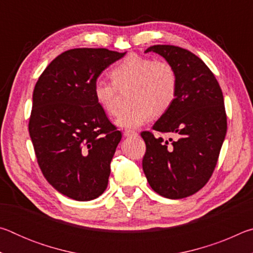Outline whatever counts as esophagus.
<instances>
[{"instance_id": "34e87169", "label": "esophagus", "mask_w": 253, "mask_h": 253, "mask_svg": "<svg viewBox=\"0 0 253 253\" xmlns=\"http://www.w3.org/2000/svg\"><path fill=\"white\" fill-rule=\"evenodd\" d=\"M124 135H125L126 137H136V136H138V132L135 131V130L127 129V130L124 131Z\"/></svg>"}]
</instances>
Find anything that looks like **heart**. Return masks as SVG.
<instances>
[{
    "label": "heart",
    "instance_id": "1",
    "mask_svg": "<svg viewBox=\"0 0 253 253\" xmlns=\"http://www.w3.org/2000/svg\"><path fill=\"white\" fill-rule=\"evenodd\" d=\"M112 81L98 79L93 84L97 104L107 114L117 111L118 88L132 85L134 106L118 114L115 124L122 128H136L149 122L154 111L163 114L173 105L177 93L176 70L168 61L129 54L110 71Z\"/></svg>",
    "mask_w": 253,
    "mask_h": 253
}]
</instances>
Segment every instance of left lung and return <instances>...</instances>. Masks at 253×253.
<instances>
[{
  "label": "left lung",
  "instance_id": "1",
  "mask_svg": "<svg viewBox=\"0 0 253 253\" xmlns=\"http://www.w3.org/2000/svg\"><path fill=\"white\" fill-rule=\"evenodd\" d=\"M162 55L176 70L178 87L173 105L153 129L143 131L146 144L143 170L149 185L172 200L200 191L215 169L226 134V115L220 84L198 55L175 45L157 44L145 52Z\"/></svg>",
  "mask_w": 253,
  "mask_h": 253
}]
</instances>
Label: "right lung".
<instances>
[{
    "instance_id": "right-lung-1",
    "label": "right lung",
    "mask_w": 253,
    "mask_h": 253,
    "mask_svg": "<svg viewBox=\"0 0 253 253\" xmlns=\"http://www.w3.org/2000/svg\"><path fill=\"white\" fill-rule=\"evenodd\" d=\"M126 52L78 48L50 62L37 81L29 132L42 174L59 193L90 201L108 185L122 139L93 96V84Z\"/></svg>"
}]
</instances>
